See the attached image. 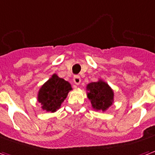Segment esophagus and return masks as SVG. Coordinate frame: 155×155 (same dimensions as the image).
Segmentation results:
<instances>
[{"label": "esophagus", "instance_id": "34e87169", "mask_svg": "<svg viewBox=\"0 0 155 155\" xmlns=\"http://www.w3.org/2000/svg\"><path fill=\"white\" fill-rule=\"evenodd\" d=\"M73 81H74V83L75 84H81V77L79 76V75H75V76H74V78H73Z\"/></svg>", "mask_w": 155, "mask_h": 155}]
</instances>
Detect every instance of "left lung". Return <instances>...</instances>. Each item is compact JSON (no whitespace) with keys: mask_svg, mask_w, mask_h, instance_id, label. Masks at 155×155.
<instances>
[{"mask_svg":"<svg viewBox=\"0 0 155 155\" xmlns=\"http://www.w3.org/2000/svg\"><path fill=\"white\" fill-rule=\"evenodd\" d=\"M86 91H88V99L91 101L92 108L95 110L104 112L114 102V91L102 80L88 84Z\"/></svg>","mask_w":155,"mask_h":155,"instance_id":"8db88e82","label":"left lung"}]
</instances>
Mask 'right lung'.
I'll list each match as a JSON object with an SVG mask.
<instances>
[{
	"instance_id": "obj_1",
	"label": "right lung",
	"mask_w": 155,
	"mask_h": 155,
	"mask_svg": "<svg viewBox=\"0 0 155 155\" xmlns=\"http://www.w3.org/2000/svg\"><path fill=\"white\" fill-rule=\"evenodd\" d=\"M71 90V84L68 81L54 74L40 88L37 101L43 110L54 113L61 108Z\"/></svg>"
}]
</instances>
